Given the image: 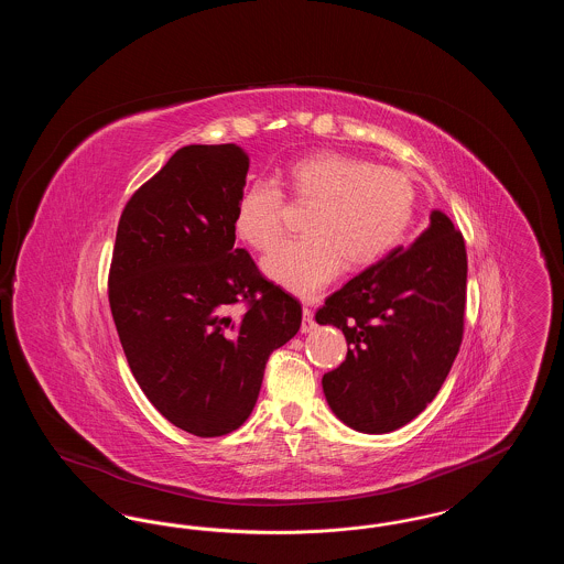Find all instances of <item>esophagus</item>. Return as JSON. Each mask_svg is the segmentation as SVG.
<instances>
[{"mask_svg":"<svg viewBox=\"0 0 564 564\" xmlns=\"http://www.w3.org/2000/svg\"><path fill=\"white\" fill-rule=\"evenodd\" d=\"M317 327V323L313 319V311L308 308V306H304V311H302V325H300V332L302 334H308V332H313Z\"/></svg>","mask_w":564,"mask_h":564,"instance_id":"1","label":"esophagus"}]
</instances>
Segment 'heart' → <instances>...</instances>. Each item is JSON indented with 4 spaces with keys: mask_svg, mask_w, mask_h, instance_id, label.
<instances>
[{
    "mask_svg": "<svg viewBox=\"0 0 564 564\" xmlns=\"http://www.w3.org/2000/svg\"><path fill=\"white\" fill-rule=\"evenodd\" d=\"M285 184L297 200L315 203L306 217L304 239H285L262 260L270 281L311 297L340 272L343 262L361 269L382 258L408 230L416 192L395 169L336 152L295 161ZM283 194L270 182L242 189L235 228L242 241L270 249L281 235Z\"/></svg>",
    "mask_w": 564,
    "mask_h": 564,
    "instance_id": "1",
    "label": "heart"
}]
</instances>
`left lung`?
<instances>
[{"label":"left lung","mask_w":564,"mask_h":564,"mask_svg":"<svg viewBox=\"0 0 564 564\" xmlns=\"http://www.w3.org/2000/svg\"><path fill=\"white\" fill-rule=\"evenodd\" d=\"M467 251L451 217L352 276L317 311L343 329L347 359L323 376L332 412L350 430L389 433L433 402L463 338Z\"/></svg>","instance_id":"obj_1"}]
</instances>
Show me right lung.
I'll return each instance as SVG.
<instances>
[{
    "label": "right lung",
    "mask_w": 564,
    "mask_h": 564,
    "mask_svg": "<svg viewBox=\"0 0 564 564\" xmlns=\"http://www.w3.org/2000/svg\"><path fill=\"white\" fill-rule=\"evenodd\" d=\"M249 156L237 143L180 148L127 203L109 270V306L145 398L180 430H239L270 352L302 323L294 295L235 245ZM245 299L237 321L229 308Z\"/></svg>",
    "instance_id": "right-lung-1"
}]
</instances>
